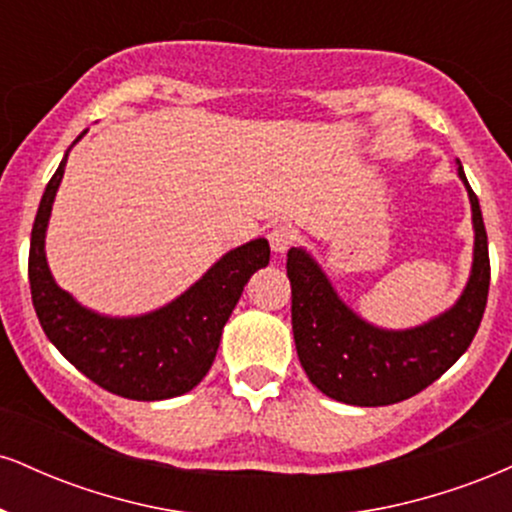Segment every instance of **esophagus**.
I'll return each mask as SVG.
<instances>
[{"instance_id":"esophagus-1","label":"esophagus","mask_w":512,"mask_h":512,"mask_svg":"<svg viewBox=\"0 0 512 512\" xmlns=\"http://www.w3.org/2000/svg\"><path fill=\"white\" fill-rule=\"evenodd\" d=\"M296 243L298 236L291 226H274L272 231H269V245H272L276 255H284V252H289Z\"/></svg>"}]
</instances>
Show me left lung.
<instances>
[{"instance_id": "obj_1", "label": "left lung", "mask_w": 512, "mask_h": 512, "mask_svg": "<svg viewBox=\"0 0 512 512\" xmlns=\"http://www.w3.org/2000/svg\"><path fill=\"white\" fill-rule=\"evenodd\" d=\"M460 166V161H457ZM472 202L474 262L460 301L414 330L368 325L346 308L330 279L301 248L289 250L291 325L305 375L327 397L356 407H385L419 395L460 358L477 334L489 298V240L479 199L457 168Z\"/></svg>"}]
</instances>
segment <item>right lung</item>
Instances as JSON below:
<instances>
[{"mask_svg":"<svg viewBox=\"0 0 512 512\" xmlns=\"http://www.w3.org/2000/svg\"><path fill=\"white\" fill-rule=\"evenodd\" d=\"M64 166L67 154L45 187L31 231L28 281L40 327L72 366L113 395L137 402L185 395L209 373L243 286L269 264V243L257 238L226 252L166 308L142 317L98 315L55 284L45 260V231Z\"/></svg>","mask_w":512,"mask_h":512,"instance_id":"right-lung-1","label":"right lung"}]
</instances>
